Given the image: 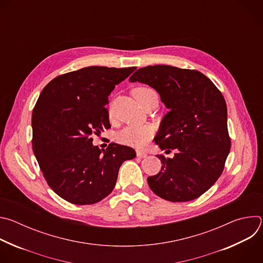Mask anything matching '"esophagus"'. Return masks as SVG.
Instances as JSON below:
<instances>
[{"label": "esophagus", "mask_w": 263, "mask_h": 263, "mask_svg": "<svg viewBox=\"0 0 263 263\" xmlns=\"http://www.w3.org/2000/svg\"><path fill=\"white\" fill-rule=\"evenodd\" d=\"M136 154H137V157H139V158H145L147 156V154L142 151H137Z\"/></svg>", "instance_id": "34e87169"}]
</instances>
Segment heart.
I'll return each instance as SVG.
<instances>
[{
	"label": "heart",
	"instance_id": "heart-1",
	"mask_svg": "<svg viewBox=\"0 0 263 263\" xmlns=\"http://www.w3.org/2000/svg\"><path fill=\"white\" fill-rule=\"evenodd\" d=\"M134 97L137 99L139 103L144 101L149 96L155 95V90L148 87H137L133 91ZM154 133V129L149 125H132L124 128L117 135V139L119 142L131 145L135 147L144 146L147 141L151 139Z\"/></svg>",
	"mask_w": 263,
	"mask_h": 263
}]
</instances>
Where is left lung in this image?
Listing matches in <instances>:
<instances>
[{
    "label": "left lung",
    "mask_w": 263,
    "mask_h": 263,
    "mask_svg": "<svg viewBox=\"0 0 263 263\" xmlns=\"http://www.w3.org/2000/svg\"><path fill=\"white\" fill-rule=\"evenodd\" d=\"M129 81L154 88L168 109L155 142L176 154L158 155L161 171L147 178L149 189L171 202L199 198L219 178L230 152L222 95L202 72L171 65L141 67Z\"/></svg>",
    "instance_id": "8db88e82"
}]
</instances>
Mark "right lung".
Listing matches in <instances>:
<instances>
[{
  "mask_svg": "<svg viewBox=\"0 0 263 263\" xmlns=\"http://www.w3.org/2000/svg\"><path fill=\"white\" fill-rule=\"evenodd\" d=\"M136 67L88 66L53 79L32 114V148L51 189L76 205L100 202L114 191L119 170L136 156L130 146L92 144L108 128V96Z\"/></svg>",
  "mask_w": 263,
  "mask_h": 263,
  "instance_id": "add662e5",
  "label": "right lung"
}]
</instances>
